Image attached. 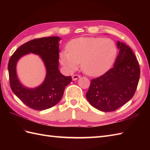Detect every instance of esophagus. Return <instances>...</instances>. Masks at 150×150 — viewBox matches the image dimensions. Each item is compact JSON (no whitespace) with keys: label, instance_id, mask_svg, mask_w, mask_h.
Here are the masks:
<instances>
[{"label":"esophagus","instance_id":"34e87169","mask_svg":"<svg viewBox=\"0 0 150 150\" xmlns=\"http://www.w3.org/2000/svg\"><path fill=\"white\" fill-rule=\"evenodd\" d=\"M81 76L78 75H74L72 76V80L73 81H77L79 78H80Z\"/></svg>","mask_w":150,"mask_h":150}]
</instances>
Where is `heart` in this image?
I'll list each match as a JSON object with an SVG mask.
<instances>
[{
    "instance_id": "b5f03b06",
    "label": "heart",
    "mask_w": 150,
    "mask_h": 150,
    "mask_svg": "<svg viewBox=\"0 0 150 150\" xmlns=\"http://www.w3.org/2000/svg\"><path fill=\"white\" fill-rule=\"evenodd\" d=\"M68 50L60 53V62L68 73L79 68L93 77L103 74L113 65L117 55L113 40L100 37H81L71 40Z\"/></svg>"
}]
</instances>
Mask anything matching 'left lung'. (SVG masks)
<instances>
[{
    "instance_id": "8db88e82",
    "label": "left lung",
    "mask_w": 150,
    "mask_h": 150,
    "mask_svg": "<svg viewBox=\"0 0 150 150\" xmlns=\"http://www.w3.org/2000/svg\"><path fill=\"white\" fill-rule=\"evenodd\" d=\"M119 50L114 66L100 77L93 79L86 98L96 109L110 112L128 103L135 94L140 68L135 54L124 42L117 41Z\"/></svg>"
}]
</instances>
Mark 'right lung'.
<instances>
[{"label":"right lung","instance_id":"add662e5","mask_svg":"<svg viewBox=\"0 0 150 150\" xmlns=\"http://www.w3.org/2000/svg\"><path fill=\"white\" fill-rule=\"evenodd\" d=\"M59 37H42L22 44L11 57L8 63L11 90L22 103L35 110H44L55 106L61 99L71 77L63 75L59 69ZM30 53L39 55L45 66L47 74L43 83L35 88L25 87L19 81L16 64L21 58Z\"/></svg>","mask_w":150,"mask_h":150}]
</instances>
